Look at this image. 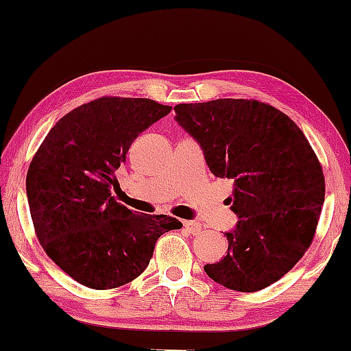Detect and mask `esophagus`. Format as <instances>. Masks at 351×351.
<instances>
[{
	"instance_id": "obj_1",
	"label": "esophagus",
	"mask_w": 351,
	"mask_h": 351,
	"mask_svg": "<svg viewBox=\"0 0 351 351\" xmlns=\"http://www.w3.org/2000/svg\"><path fill=\"white\" fill-rule=\"evenodd\" d=\"M184 228L186 232L191 233V234H199L203 232V228H201V225L198 222H193V220H185L184 222Z\"/></svg>"
}]
</instances>
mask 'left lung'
I'll list each match as a JSON object with an SVG mask.
<instances>
[{"label": "left lung", "instance_id": "left-lung-1", "mask_svg": "<svg viewBox=\"0 0 351 351\" xmlns=\"http://www.w3.org/2000/svg\"><path fill=\"white\" fill-rule=\"evenodd\" d=\"M174 110L210 172L234 185L227 201L239 220L225 233L228 252L204 271L228 289H265L313 241L326 190L313 148L287 114L258 100L217 99Z\"/></svg>", "mask_w": 351, "mask_h": 351}]
</instances>
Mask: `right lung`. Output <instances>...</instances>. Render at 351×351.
Segmentation results:
<instances>
[{"label":"right lung","instance_id":"right-lung-1","mask_svg":"<svg viewBox=\"0 0 351 351\" xmlns=\"http://www.w3.org/2000/svg\"><path fill=\"white\" fill-rule=\"evenodd\" d=\"M169 105L100 97L56 123L27 172V198L38 241L66 275L90 289L128 285L150 263L158 238L182 223L134 214L110 193L141 132Z\"/></svg>","mask_w":351,"mask_h":351}]
</instances>
